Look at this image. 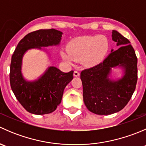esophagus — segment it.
Segmentation results:
<instances>
[{
  "mask_svg": "<svg viewBox=\"0 0 146 146\" xmlns=\"http://www.w3.org/2000/svg\"><path fill=\"white\" fill-rule=\"evenodd\" d=\"M73 76H74L75 77H78V76H80V73H79L78 71H77V70H75L74 73H73Z\"/></svg>",
  "mask_w": 146,
  "mask_h": 146,
  "instance_id": "obj_1",
  "label": "esophagus"
}]
</instances>
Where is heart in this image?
Wrapping results in <instances>:
<instances>
[{"mask_svg": "<svg viewBox=\"0 0 146 146\" xmlns=\"http://www.w3.org/2000/svg\"><path fill=\"white\" fill-rule=\"evenodd\" d=\"M108 48V39L104 35L84 36L73 41L61 56L68 63L80 61L85 66H92L102 59Z\"/></svg>", "mask_w": 146, "mask_h": 146, "instance_id": "b5f03b06", "label": "heart"}]
</instances>
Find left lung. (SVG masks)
I'll return each mask as SVG.
<instances>
[{
  "mask_svg": "<svg viewBox=\"0 0 146 146\" xmlns=\"http://www.w3.org/2000/svg\"><path fill=\"white\" fill-rule=\"evenodd\" d=\"M112 40L120 46L111 49L100 63L80 73L83 88V101L89 111L99 115L118 112L131 98L138 79L137 57L129 39L112 30ZM124 69L123 77L117 81L109 78L111 68Z\"/></svg>",
  "mask_w": 146,
  "mask_h": 146,
  "instance_id": "8db88e82",
  "label": "left lung"
}]
</instances>
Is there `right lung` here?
<instances>
[{
  "label": "right lung",
  "mask_w": 146,
  "mask_h": 146,
  "mask_svg": "<svg viewBox=\"0 0 146 146\" xmlns=\"http://www.w3.org/2000/svg\"><path fill=\"white\" fill-rule=\"evenodd\" d=\"M62 32L54 29H39L26 35L20 40L12 56L10 82L12 90L23 107L37 115L55 111L62 100L66 85L73 78V70L64 73L50 66L40 78L27 81L22 73V60L29 49L59 45Z\"/></svg>",
  "instance_id": "add662e5"
}]
</instances>
